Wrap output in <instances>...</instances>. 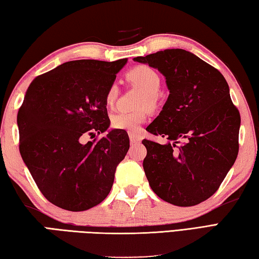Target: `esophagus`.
I'll list each match as a JSON object with an SVG mask.
<instances>
[{
  "label": "esophagus",
  "mask_w": 259,
  "mask_h": 259,
  "mask_svg": "<svg viewBox=\"0 0 259 259\" xmlns=\"http://www.w3.org/2000/svg\"><path fill=\"white\" fill-rule=\"evenodd\" d=\"M129 138H130V142L131 143H139L140 140H142V137H140V135L136 134V133H129Z\"/></svg>",
  "instance_id": "obj_1"
}]
</instances>
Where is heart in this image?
Returning <instances> with one entry per match:
<instances>
[{"label":"heart","instance_id":"b5f03b06","mask_svg":"<svg viewBox=\"0 0 259 259\" xmlns=\"http://www.w3.org/2000/svg\"><path fill=\"white\" fill-rule=\"evenodd\" d=\"M126 79L142 88L144 96L140 98L139 106H154L157 102V93L161 88V78L153 68L148 65H137L126 72ZM119 93L116 83L110 84L105 94V102L107 105H112L115 102ZM146 120V112L137 110L133 112H117L111 116V125L114 129L126 131H136L140 124Z\"/></svg>","mask_w":259,"mask_h":259}]
</instances>
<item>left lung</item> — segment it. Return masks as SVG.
Listing matches in <instances>:
<instances>
[{
	"label": "left lung",
	"instance_id": "obj_1",
	"mask_svg": "<svg viewBox=\"0 0 259 259\" xmlns=\"http://www.w3.org/2000/svg\"><path fill=\"white\" fill-rule=\"evenodd\" d=\"M134 60L157 69L170 91L161 113L146 128L166 143L143 140L149 186L172 205L199 204L215 194L238 156L240 113L229 84L218 69L181 49Z\"/></svg>",
	"mask_w": 259,
	"mask_h": 259
}]
</instances>
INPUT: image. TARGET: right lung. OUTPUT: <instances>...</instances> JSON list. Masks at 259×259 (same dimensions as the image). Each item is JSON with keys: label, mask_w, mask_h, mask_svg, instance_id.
Listing matches in <instances>:
<instances>
[{"label": "right lung", "mask_w": 259, "mask_h": 259, "mask_svg": "<svg viewBox=\"0 0 259 259\" xmlns=\"http://www.w3.org/2000/svg\"><path fill=\"white\" fill-rule=\"evenodd\" d=\"M126 61H69L27 89L17 116L19 150L41 194L60 208L87 210L110 194L128 134L113 129L100 140H81L109 129L105 94Z\"/></svg>", "instance_id": "obj_1"}]
</instances>
